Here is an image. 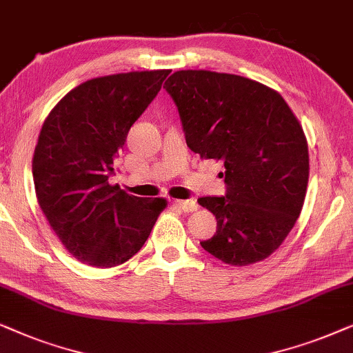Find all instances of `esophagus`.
<instances>
[{"instance_id": "esophagus-1", "label": "esophagus", "mask_w": 353, "mask_h": 353, "mask_svg": "<svg viewBox=\"0 0 353 353\" xmlns=\"http://www.w3.org/2000/svg\"><path fill=\"white\" fill-rule=\"evenodd\" d=\"M174 205L179 206L184 213H192V211L199 208V205H196L195 200H174Z\"/></svg>"}]
</instances>
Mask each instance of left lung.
I'll return each mask as SVG.
<instances>
[{"label":"left lung","instance_id":"1","mask_svg":"<svg viewBox=\"0 0 353 353\" xmlns=\"http://www.w3.org/2000/svg\"><path fill=\"white\" fill-rule=\"evenodd\" d=\"M164 88L187 147L224 163L225 194L200 196L216 234L200 245L228 265L265 260L294 228L308 184V145L278 92L234 74L177 70Z\"/></svg>","mask_w":353,"mask_h":353}]
</instances>
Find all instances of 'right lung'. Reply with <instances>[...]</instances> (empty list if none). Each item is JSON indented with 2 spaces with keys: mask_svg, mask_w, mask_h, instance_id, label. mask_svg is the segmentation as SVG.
<instances>
[{
  "mask_svg": "<svg viewBox=\"0 0 353 353\" xmlns=\"http://www.w3.org/2000/svg\"><path fill=\"white\" fill-rule=\"evenodd\" d=\"M169 70L114 74L70 90L41 128L32 172L41 211L79 261L112 268L143 247L163 199H139L108 179L134 122Z\"/></svg>",
  "mask_w": 353,
  "mask_h": 353,
  "instance_id": "1",
  "label": "right lung"
}]
</instances>
